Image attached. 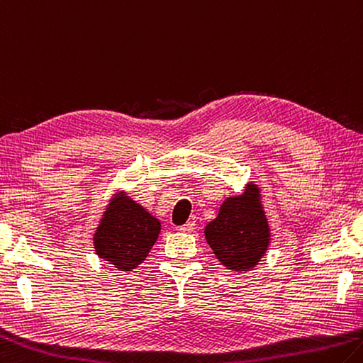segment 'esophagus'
<instances>
[{
    "label": "esophagus",
    "instance_id": "1",
    "mask_svg": "<svg viewBox=\"0 0 363 363\" xmlns=\"http://www.w3.org/2000/svg\"><path fill=\"white\" fill-rule=\"evenodd\" d=\"M177 230H179V232H184V233L194 232V230H195V222L190 220V222H187V223H184V225L177 227Z\"/></svg>",
    "mask_w": 363,
    "mask_h": 363
}]
</instances>
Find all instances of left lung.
<instances>
[{"label": "left lung", "mask_w": 363, "mask_h": 363, "mask_svg": "<svg viewBox=\"0 0 363 363\" xmlns=\"http://www.w3.org/2000/svg\"><path fill=\"white\" fill-rule=\"evenodd\" d=\"M206 241L228 269L246 272L257 265L269 242V228L259 200V189L223 201L213 222L204 228Z\"/></svg>", "instance_id": "left-lung-1"}]
</instances>
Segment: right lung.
Segmentation results:
<instances>
[{"mask_svg":"<svg viewBox=\"0 0 363 363\" xmlns=\"http://www.w3.org/2000/svg\"><path fill=\"white\" fill-rule=\"evenodd\" d=\"M160 222L128 196L111 201L94 236L96 254L111 265L130 272L143 263L159 238Z\"/></svg>","mask_w":363,"mask_h":363,"instance_id":"right-lung-1","label":"right lung"}]
</instances>
